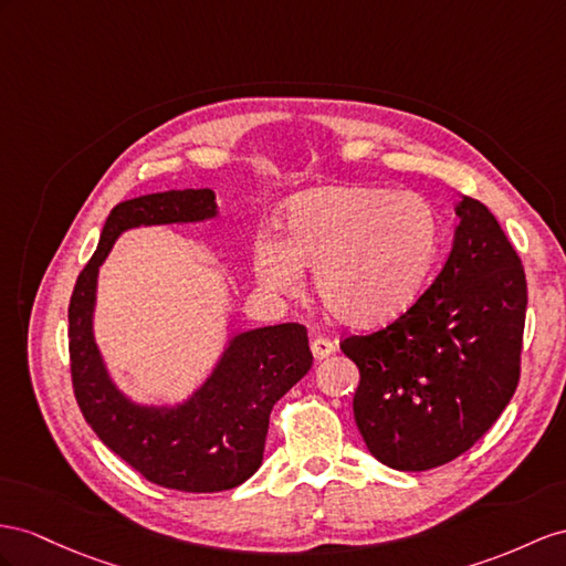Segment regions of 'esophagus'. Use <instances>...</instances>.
Returning a JSON list of instances; mask_svg holds the SVG:
<instances>
[{"label":"esophagus","instance_id":"esophagus-1","mask_svg":"<svg viewBox=\"0 0 566 566\" xmlns=\"http://www.w3.org/2000/svg\"><path fill=\"white\" fill-rule=\"evenodd\" d=\"M335 349H337V344L332 339H325V337H317V339L311 342V352H313L315 360L327 358L329 354H335Z\"/></svg>","mask_w":566,"mask_h":566}]
</instances>
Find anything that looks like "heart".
Listing matches in <instances>:
<instances>
[{"label":"heart","instance_id":"heart-1","mask_svg":"<svg viewBox=\"0 0 566 566\" xmlns=\"http://www.w3.org/2000/svg\"><path fill=\"white\" fill-rule=\"evenodd\" d=\"M286 239L258 237L253 265L274 294H296L303 270L325 311L346 327L370 329L407 313L440 249V220L411 191L321 186L286 206Z\"/></svg>","mask_w":566,"mask_h":566}]
</instances>
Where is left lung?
I'll return each mask as SVG.
<instances>
[{"label": "left lung", "mask_w": 566, "mask_h": 566, "mask_svg": "<svg viewBox=\"0 0 566 566\" xmlns=\"http://www.w3.org/2000/svg\"><path fill=\"white\" fill-rule=\"evenodd\" d=\"M452 251L428 292L392 325L349 337L360 370L354 418L368 452L428 471L471 449L518 382L526 274L483 202L461 196Z\"/></svg>", "instance_id": "8db88e82"}]
</instances>
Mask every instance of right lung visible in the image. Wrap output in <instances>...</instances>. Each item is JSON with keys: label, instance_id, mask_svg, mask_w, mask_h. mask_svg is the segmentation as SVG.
<instances>
[{"label": "right lung", "instance_id": "right-lung-1", "mask_svg": "<svg viewBox=\"0 0 566 566\" xmlns=\"http://www.w3.org/2000/svg\"><path fill=\"white\" fill-rule=\"evenodd\" d=\"M220 214L212 188H179L124 200L107 217L97 249L69 303V354L85 421L114 454L150 483L181 492H220L260 469L270 411L311 370L298 323L234 332L210 375L181 401H138L112 378L95 342L97 274L124 231L196 224Z\"/></svg>", "mask_w": 566, "mask_h": 566}]
</instances>
